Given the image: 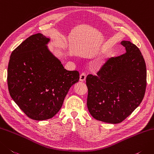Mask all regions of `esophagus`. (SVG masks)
Returning <instances> with one entry per match:
<instances>
[{"instance_id": "1", "label": "esophagus", "mask_w": 154, "mask_h": 154, "mask_svg": "<svg viewBox=\"0 0 154 154\" xmlns=\"http://www.w3.org/2000/svg\"><path fill=\"white\" fill-rule=\"evenodd\" d=\"M86 79V75L83 73L80 75V77H79V81H81V82H83V81H85Z\"/></svg>"}]
</instances>
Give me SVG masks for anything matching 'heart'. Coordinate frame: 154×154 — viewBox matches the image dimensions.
Returning a JSON list of instances; mask_svg holds the SVG:
<instances>
[{
  "label": "heart",
  "instance_id": "obj_1",
  "mask_svg": "<svg viewBox=\"0 0 154 154\" xmlns=\"http://www.w3.org/2000/svg\"><path fill=\"white\" fill-rule=\"evenodd\" d=\"M102 66H103V63H97V64H95V69H99L101 68Z\"/></svg>",
  "mask_w": 154,
  "mask_h": 154
}]
</instances>
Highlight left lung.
Wrapping results in <instances>:
<instances>
[{"label":"left lung","instance_id":"1","mask_svg":"<svg viewBox=\"0 0 154 154\" xmlns=\"http://www.w3.org/2000/svg\"><path fill=\"white\" fill-rule=\"evenodd\" d=\"M126 53L106 62L97 76L89 75L87 108L95 119L109 123L123 122L139 106L146 88V65L138 47L123 41Z\"/></svg>","mask_w":154,"mask_h":154}]
</instances>
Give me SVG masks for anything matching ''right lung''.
Returning a JSON list of instances; mask_svg holds the SVG:
<instances>
[{"label":"right lung","instance_id":"add662e5","mask_svg":"<svg viewBox=\"0 0 154 154\" xmlns=\"http://www.w3.org/2000/svg\"><path fill=\"white\" fill-rule=\"evenodd\" d=\"M50 38L33 35L12 52L8 66L9 93L30 118L43 121L52 118L61 109L71 87L79 73L64 69L51 52Z\"/></svg>","mask_w":154,"mask_h":154}]
</instances>
